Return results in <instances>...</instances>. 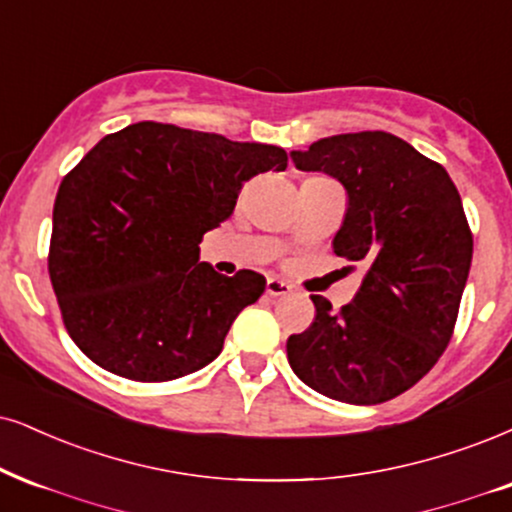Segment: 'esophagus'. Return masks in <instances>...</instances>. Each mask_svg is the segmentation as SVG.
<instances>
[{"mask_svg":"<svg viewBox=\"0 0 512 512\" xmlns=\"http://www.w3.org/2000/svg\"><path fill=\"white\" fill-rule=\"evenodd\" d=\"M266 294L268 296H287V294H292V285L277 280V277H270V280L266 282Z\"/></svg>","mask_w":512,"mask_h":512,"instance_id":"esophagus-1","label":"esophagus"}]
</instances>
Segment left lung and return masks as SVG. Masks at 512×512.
Here are the masks:
<instances>
[{"label": "left lung", "instance_id": "left-lung-1", "mask_svg": "<svg viewBox=\"0 0 512 512\" xmlns=\"http://www.w3.org/2000/svg\"><path fill=\"white\" fill-rule=\"evenodd\" d=\"M349 194L334 254L365 268L334 313L311 296V327L287 339L301 382L334 401L372 406L420 382L453 337L472 263V232L444 166L382 130L349 132L292 151ZM353 268V266H349Z\"/></svg>", "mask_w": 512, "mask_h": 512}]
</instances>
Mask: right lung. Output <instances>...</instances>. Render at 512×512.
Masks as SVG:
<instances>
[{
    "label": "right lung",
    "mask_w": 512,
    "mask_h": 512,
    "mask_svg": "<svg viewBox=\"0 0 512 512\" xmlns=\"http://www.w3.org/2000/svg\"><path fill=\"white\" fill-rule=\"evenodd\" d=\"M285 168L282 147L154 121L94 144L56 192L47 258L78 349L135 382L211 363L266 277L220 275L199 261V244L230 218L246 180Z\"/></svg>",
    "instance_id": "obj_1"
}]
</instances>
